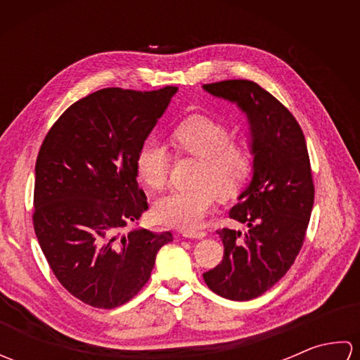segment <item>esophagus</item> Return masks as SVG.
Listing matches in <instances>:
<instances>
[{
    "mask_svg": "<svg viewBox=\"0 0 360 360\" xmlns=\"http://www.w3.org/2000/svg\"><path fill=\"white\" fill-rule=\"evenodd\" d=\"M182 236L184 238H195V240H201L205 236V232H201V231H184L182 232Z\"/></svg>",
    "mask_w": 360,
    "mask_h": 360,
    "instance_id": "34e87169",
    "label": "esophagus"
}]
</instances>
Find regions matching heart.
<instances>
[{"mask_svg":"<svg viewBox=\"0 0 360 360\" xmlns=\"http://www.w3.org/2000/svg\"><path fill=\"white\" fill-rule=\"evenodd\" d=\"M173 142L181 151L198 159L192 188L173 190L153 205L158 223L195 231L201 227L221 196H233L248 181L252 172V156L246 145L231 141V131L221 122L207 116H192L173 129ZM170 170V151L164 143L147 141L136 160V172L145 186L162 190Z\"/></svg>","mask_w":360,"mask_h":360,"instance_id":"obj_1","label":"heart"}]
</instances>
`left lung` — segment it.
<instances>
[{"instance_id":"left-lung-1","label":"left lung","mask_w":360,"mask_h":360,"mask_svg":"<svg viewBox=\"0 0 360 360\" xmlns=\"http://www.w3.org/2000/svg\"><path fill=\"white\" fill-rule=\"evenodd\" d=\"M202 89L244 112L254 156L249 186L229 213L248 231H217L223 262L202 277L218 295L248 302L271 289L303 246L314 204L307 141L292 114L254 82L224 80Z\"/></svg>"}]
</instances>
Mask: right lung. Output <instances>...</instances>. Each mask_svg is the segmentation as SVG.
Returning a JSON list of instances; mask_svg holds the SVG:
<instances>
[{"mask_svg": "<svg viewBox=\"0 0 360 360\" xmlns=\"http://www.w3.org/2000/svg\"><path fill=\"white\" fill-rule=\"evenodd\" d=\"M176 86L105 88L71 105L35 164L34 229L51 269L83 303L112 309L148 281L170 232H122L148 209L136 160Z\"/></svg>", "mask_w": 360, "mask_h": 360, "instance_id": "right-lung-1", "label": "right lung"}]
</instances>
